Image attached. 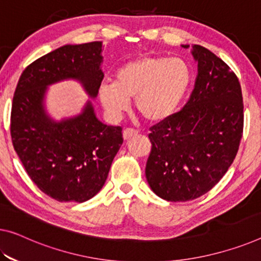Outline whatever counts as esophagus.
Segmentation results:
<instances>
[{
    "instance_id": "obj_1",
    "label": "esophagus",
    "mask_w": 261,
    "mask_h": 261,
    "mask_svg": "<svg viewBox=\"0 0 261 261\" xmlns=\"http://www.w3.org/2000/svg\"><path fill=\"white\" fill-rule=\"evenodd\" d=\"M122 135H123V140H125V141H127V140H129L130 138H133V136L138 135V130L132 129V128H126V129L123 130Z\"/></svg>"
}]
</instances>
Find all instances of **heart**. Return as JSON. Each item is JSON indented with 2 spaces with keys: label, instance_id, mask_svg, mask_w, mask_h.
I'll list each match as a JSON object with an SVG mask.
<instances>
[{
  "label": "heart",
  "instance_id": "1",
  "mask_svg": "<svg viewBox=\"0 0 261 261\" xmlns=\"http://www.w3.org/2000/svg\"><path fill=\"white\" fill-rule=\"evenodd\" d=\"M192 79L190 66L181 58L144 56L115 72L114 83L99 87V99L112 119H119L134 98L138 113L160 122L174 114L186 97Z\"/></svg>",
  "mask_w": 261,
  "mask_h": 261
}]
</instances>
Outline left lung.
Here are the masks:
<instances>
[{
  "mask_svg": "<svg viewBox=\"0 0 261 261\" xmlns=\"http://www.w3.org/2000/svg\"><path fill=\"white\" fill-rule=\"evenodd\" d=\"M191 54L198 73L189 100L177 113L150 127L148 135L147 182L169 202H187L211 190L233 162L243 136L237 75L204 46L192 45Z\"/></svg>",
  "mask_w": 261,
  "mask_h": 261,
  "instance_id": "left-lung-1",
  "label": "left lung"
}]
</instances>
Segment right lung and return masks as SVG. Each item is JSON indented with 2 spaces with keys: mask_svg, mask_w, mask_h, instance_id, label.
<instances>
[{
  "mask_svg": "<svg viewBox=\"0 0 261 261\" xmlns=\"http://www.w3.org/2000/svg\"><path fill=\"white\" fill-rule=\"evenodd\" d=\"M102 43L64 45L31 63L19 77L11 106L14 149L27 174L58 202L83 203L101 190L123 142L119 126L95 117L92 102L82 113L55 121L45 110L47 86L74 79L89 97L98 95Z\"/></svg>",
  "mask_w": 261,
  "mask_h": 261,
  "instance_id": "add662e5",
  "label": "right lung"
}]
</instances>
